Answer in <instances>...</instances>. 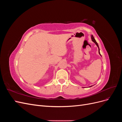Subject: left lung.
<instances>
[{"instance_id": "left-lung-1", "label": "left lung", "mask_w": 122, "mask_h": 122, "mask_svg": "<svg viewBox=\"0 0 122 122\" xmlns=\"http://www.w3.org/2000/svg\"><path fill=\"white\" fill-rule=\"evenodd\" d=\"M91 39H92V41H93L94 43H95V44H96V45H97V46L98 47V49H99V54L101 56V55L100 53V49H99V45H98V43H97L96 41L95 40V38H94V36H93V35H92V36H91ZM91 86H90V87H91Z\"/></svg>"}]
</instances>
